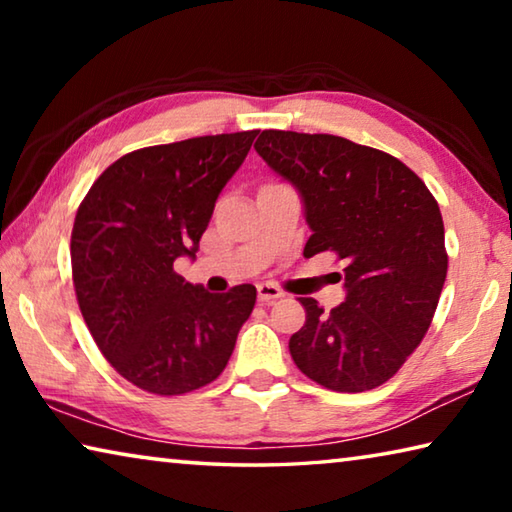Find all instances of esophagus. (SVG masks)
I'll use <instances>...</instances> for the list:
<instances>
[{
  "instance_id": "34e87169",
  "label": "esophagus",
  "mask_w": 512,
  "mask_h": 512,
  "mask_svg": "<svg viewBox=\"0 0 512 512\" xmlns=\"http://www.w3.org/2000/svg\"><path fill=\"white\" fill-rule=\"evenodd\" d=\"M257 298H259V302L268 305V302H275V300L284 298V291L277 289L275 284H271V282H262V284H257Z\"/></svg>"
}]
</instances>
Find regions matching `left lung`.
I'll list each match as a JSON object with an SVG mask.
<instances>
[{
	"instance_id": "8db88e82",
	"label": "left lung",
	"mask_w": 512,
	"mask_h": 512,
	"mask_svg": "<svg viewBox=\"0 0 512 512\" xmlns=\"http://www.w3.org/2000/svg\"><path fill=\"white\" fill-rule=\"evenodd\" d=\"M255 151L296 189L311 230L305 257L339 255L345 300L300 298L296 366L336 393L377 388L418 348L447 277L445 225L427 185L393 155L336 135L264 131Z\"/></svg>"
}]
</instances>
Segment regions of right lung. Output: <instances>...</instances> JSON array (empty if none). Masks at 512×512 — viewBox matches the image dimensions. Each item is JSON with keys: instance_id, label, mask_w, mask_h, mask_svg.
<instances>
[{"instance_id": "right-lung-1", "label": "right lung", "mask_w": 512, "mask_h": 512, "mask_svg": "<svg viewBox=\"0 0 512 512\" xmlns=\"http://www.w3.org/2000/svg\"><path fill=\"white\" fill-rule=\"evenodd\" d=\"M257 131L149 146L119 158L85 196L72 230V273L92 339L121 377L183 395L228 366L257 289L210 293L176 273L196 259L216 198Z\"/></svg>"}]
</instances>
